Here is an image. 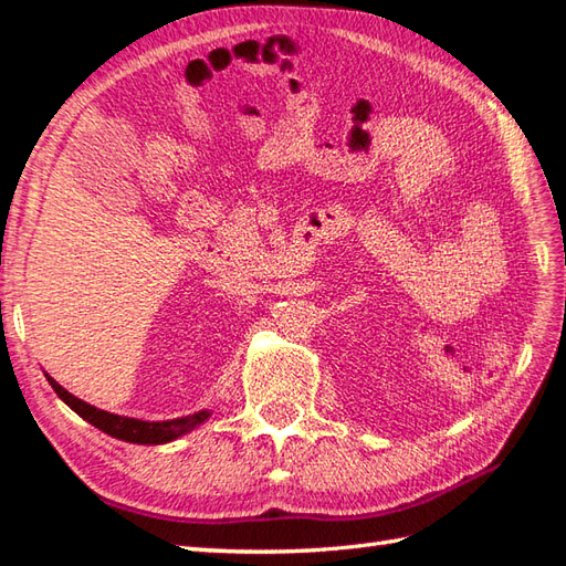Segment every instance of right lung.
I'll use <instances>...</instances> for the list:
<instances>
[{
	"label": "right lung",
	"mask_w": 566,
	"mask_h": 566,
	"mask_svg": "<svg viewBox=\"0 0 566 566\" xmlns=\"http://www.w3.org/2000/svg\"><path fill=\"white\" fill-rule=\"evenodd\" d=\"M45 378L50 382V387L55 389V395L65 401V405L77 411L84 421H90L92 426H96L98 431H104L118 441L125 443H137V446H161L169 441H177V438L191 433L196 426L203 423L210 417V409L188 413V417L181 419H169V421H143V419H130V417H118V413H111L104 409H96L94 405H86L84 399L74 397L72 392H67L65 387L57 385L50 375L45 373Z\"/></svg>",
	"instance_id": "right-lung-1"
}]
</instances>
